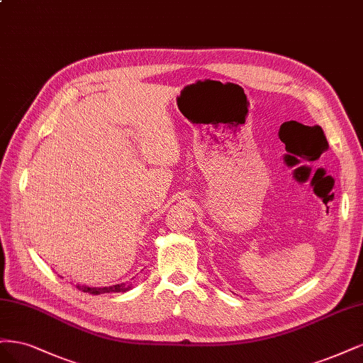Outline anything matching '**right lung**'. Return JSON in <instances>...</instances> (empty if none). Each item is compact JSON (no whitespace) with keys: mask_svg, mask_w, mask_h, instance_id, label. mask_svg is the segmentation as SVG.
I'll list each match as a JSON object with an SVG mask.
<instances>
[{"mask_svg":"<svg viewBox=\"0 0 363 363\" xmlns=\"http://www.w3.org/2000/svg\"><path fill=\"white\" fill-rule=\"evenodd\" d=\"M130 285H113V286H105V288H90V286H78V289H81L83 292H90L93 296H98V294H105V292H125L130 289Z\"/></svg>","mask_w":363,"mask_h":363,"instance_id":"add662e5","label":"right lung"}]
</instances>
